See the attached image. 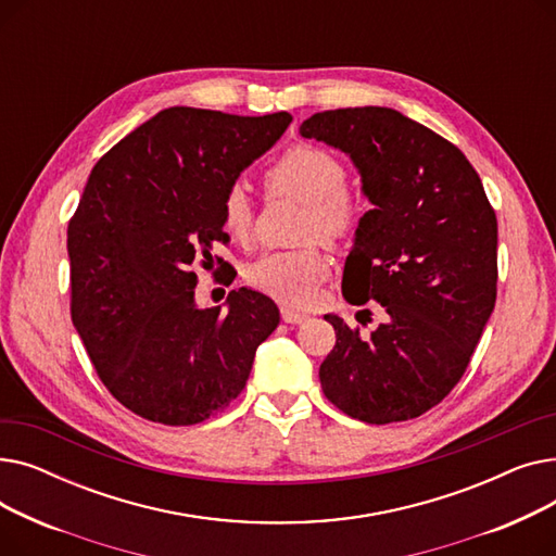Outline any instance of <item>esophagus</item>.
<instances>
[{"label":"esophagus","mask_w":556,"mask_h":556,"mask_svg":"<svg viewBox=\"0 0 556 556\" xmlns=\"http://www.w3.org/2000/svg\"><path fill=\"white\" fill-rule=\"evenodd\" d=\"M281 319H283L286 325H300V323H304V319H308V313L298 311V308H293V306L283 304V306H281Z\"/></svg>","instance_id":"34e87169"}]
</instances>
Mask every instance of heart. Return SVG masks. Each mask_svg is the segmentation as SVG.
<instances>
[{
    "label": "heart",
    "mask_w": 556,
    "mask_h": 556,
    "mask_svg": "<svg viewBox=\"0 0 556 556\" xmlns=\"http://www.w3.org/2000/svg\"><path fill=\"white\" fill-rule=\"evenodd\" d=\"M270 195L290 198L304 204L300 223L302 239L329 243L352 237L363 218V200L344 187L346 168L338 155L313 143L286 149L263 173ZM223 227L237 241H248L254 223V207L243 187L233 185L223 195ZM329 261L323 250L304 245L298 250L268 252L245 268V279L286 304H308L317 283L327 277Z\"/></svg>",
    "instance_id": "heart-1"
}]
</instances>
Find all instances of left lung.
<instances>
[{
	"instance_id": "obj_1",
	"label": "left lung",
	"mask_w": 556,
	"mask_h": 556,
	"mask_svg": "<svg viewBox=\"0 0 556 556\" xmlns=\"http://www.w3.org/2000/svg\"><path fill=\"white\" fill-rule=\"evenodd\" d=\"M300 135L346 153L361 173L374 210L358 223L342 295L356 306L374 300L386 317L365 336L325 315L336 346L319 383L358 421L415 419L457 386L489 323L498 220L457 146L392 108L317 112Z\"/></svg>"
}]
</instances>
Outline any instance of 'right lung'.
<instances>
[{"mask_svg":"<svg viewBox=\"0 0 556 556\" xmlns=\"http://www.w3.org/2000/svg\"><path fill=\"white\" fill-rule=\"evenodd\" d=\"M290 122L288 112L175 105L92 168L67 227L72 323L103 386L130 413L193 426L245 388L279 308L252 288L231 290L227 313L200 308L191 266L227 241L223 195Z\"/></svg>","mask_w":556,"mask_h":556,"instance_id":"add662e5","label":"right lung"}]
</instances>
